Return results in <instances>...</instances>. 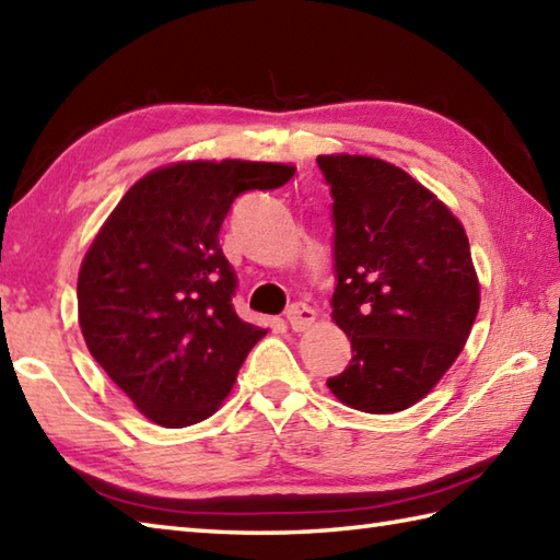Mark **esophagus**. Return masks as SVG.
Wrapping results in <instances>:
<instances>
[{"instance_id": "esophagus-1", "label": "esophagus", "mask_w": 560, "mask_h": 560, "mask_svg": "<svg viewBox=\"0 0 560 560\" xmlns=\"http://www.w3.org/2000/svg\"><path fill=\"white\" fill-rule=\"evenodd\" d=\"M287 323L293 331H305L315 323V311L305 303H293L287 311Z\"/></svg>"}]
</instances>
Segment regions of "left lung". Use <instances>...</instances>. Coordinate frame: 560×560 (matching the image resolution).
I'll return each instance as SVG.
<instances>
[{
  "mask_svg": "<svg viewBox=\"0 0 560 560\" xmlns=\"http://www.w3.org/2000/svg\"><path fill=\"white\" fill-rule=\"evenodd\" d=\"M335 221L331 319L351 339L327 387L365 413L423 399L467 343L479 313L469 237L431 189L371 156H317Z\"/></svg>",
  "mask_w": 560,
  "mask_h": 560,
  "instance_id": "obj_1",
  "label": "left lung"
}]
</instances>
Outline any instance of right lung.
I'll list each match as a JSON object with an SVG mask.
<instances>
[{
    "label": "right lung",
    "mask_w": 560,
    "mask_h": 560,
    "mask_svg": "<svg viewBox=\"0 0 560 560\" xmlns=\"http://www.w3.org/2000/svg\"><path fill=\"white\" fill-rule=\"evenodd\" d=\"M293 173L237 159L165 165L127 189L91 243L77 283L81 335L149 421L209 419L267 335L235 315L237 277L219 231L235 197Z\"/></svg>",
    "instance_id": "right-lung-1"
}]
</instances>
